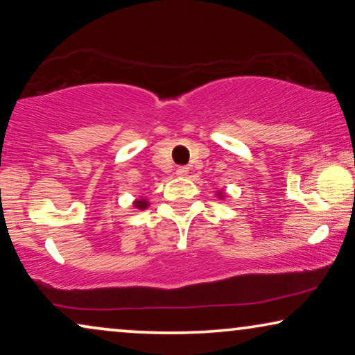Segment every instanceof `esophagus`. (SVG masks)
Segmentation results:
<instances>
[{"instance_id":"34e87169","label":"esophagus","mask_w":355,"mask_h":355,"mask_svg":"<svg viewBox=\"0 0 355 355\" xmlns=\"http://www.w3.org/2000/svg\"><path fill=\"white\" fill-rule=\"evenodd\" d=\"M187 173H189V169L184 168V166H179L176 169V174H179V176H187Z\"/></svg>"}]
</instances>
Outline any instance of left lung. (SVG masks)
<instances>
[{
	"label": "left lung",
	"mask_w": 355,
	"mask_h": 355,
	"mask_svg": "<svg viewBox=\"0 0 355 355\" xmlns=\"http://www.w3.org/2000/svg\"><path fill=\"white\" fill-rule=\"evenodd\" d=\"M218 197H220V198H223V192H218Z\"/></svg>",
	"instance_id": "left-lung-1"
}]
</instances>
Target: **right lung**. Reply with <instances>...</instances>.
<instances>
[{"label": "right lung", "mask_w": 355, "mask_h": 355, "mask_svg": "<svg viewBox=\"0 0 355 355\" xmlns=\"http://www.w3.org/2000/svg\"><path fill=\"white\" fill-rule=\"evenodd\" d=\"M134 207L139 208V210H144V208H147L148 207L147 198H137V200L134 202Z\"/></svg>", "instance_id": "obj_1"}]
</instances>
